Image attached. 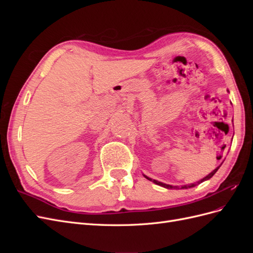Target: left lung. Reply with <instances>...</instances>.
Instances as JSON below:
<instances>
[{"mask_svg":"<svg viewBox=\"0 0 253 253\" xmlns=\"http://www.w3.org/2000/svg\"><path fill=\"white\" fill-rule=\"evenodd\" d=\"M221 166V165H220ZM219 166V167H220ZM219 167H217L215 170H213L209 175H207L205 178H203V179H201L200 181H197L196 183H191V185H188V186H182L180 189H188V188H192V187H195L196 185H198V183H201V182H203V181H205V180H207V179H210L212 176L216 173V171L219 169ZM144 177L147 178V179H149V180H151V181H153L154 183H156V185H158V186H162V187H164V188H167V189H178V187H175V186H170V185H167V183H163V182H160V181H157V180H155V179H152V178H150V177H148V176H145L144 175Z\"/></svg>","mask_w":253,"mask_h":253,"instance_id":"obj_1","label":"left lung"}]
</instances>
